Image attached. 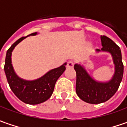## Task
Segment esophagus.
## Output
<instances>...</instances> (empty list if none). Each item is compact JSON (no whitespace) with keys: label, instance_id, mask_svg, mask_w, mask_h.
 <instances>
[{"label":"esophagus","instance_id":"34e87169","mask_svg":"<svg viewBox=\"0 0 127 127\" xmlns=\"http://www.w3.org/2000/svg\"><path fill=\"white\" fill-rule=\"evenodd\" d=\"M74 66V62L72 61H68L67 62V67L68 68H72Z\"/></svg>","mask_w":127,"mask_h":127}]
</instances>
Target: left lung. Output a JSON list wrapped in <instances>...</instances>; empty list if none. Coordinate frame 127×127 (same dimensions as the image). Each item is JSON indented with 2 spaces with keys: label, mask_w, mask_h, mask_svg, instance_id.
Here are the masks:
<instances>
[{
  "label": "left lung",
  "mask_w": 127,
  "mask_h": 127,
  "mask_svg": "<svg viewBox=\"0 0 127 127\" xmlns=\"http://www.w3.org/2000/svg\"><path fill=\"white\" fill-rule=\"evenodd\" d=\"M100 39L103 48L101 50H96L97 52L100 50L106 51L111 54L115 65V73L112 79L107 82H97L90 77L80 64L74 65L77 73L76 93L81 100L91 104H98L109 100L118 90L124 74L120 48L112 40L105 35H101Z\"/></svg>",
  "instance_id": "obj_1"
}]
</instances>
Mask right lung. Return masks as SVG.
Returning a JSON list of instances; mask_svg holds the SVG:
<instances>
[{
    "instance_id": "add662e5",
    "label": "right lung",
    "mask_w": 127,
    "mask_h": 127,
    "mask_svg": "<svg viewBox=\"0 0 127 127\" xmlns=\"http://www.w3.org/2000/svg\"><path fill=\"white\" fill-rule=\"evenodd\" d=\"M37 32L30 35H36ZM27 37H23L16 40L8 48L5 60L4 71L8 83L15 95L22 102L30 105L43 103L52 95L56 81L66 70V63L60 67L49 71L40 78L27 81L18 77L14 72L11 64V53L14 48Z\"/></svg>"
}]
</instances>
